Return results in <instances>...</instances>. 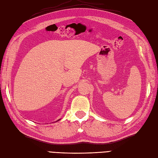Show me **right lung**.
<instances>
[{"label":"right lung","mask_w":158,"mask_h":158,"mask_svg":"<svg viewBox=\"0 0 158 158\" xmlns=\"http://www.w3.org/2000/svg\"><path fill=\"white\" fill-rule=\"evenodd\" d=\"M59 120H60V119H58V121H59Z\"/></svg>","instance_id":"right-lung-1"}]
</instances>
